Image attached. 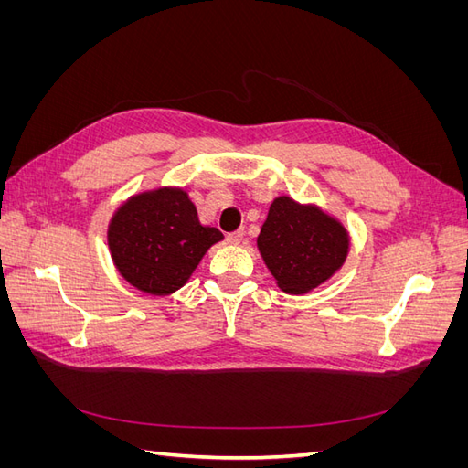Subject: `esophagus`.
I'll return each mask as SVG.
<instances>
[{
  "label": "esophagus",
  "mask_w": 468,
  "mask_h": 468,
  "mask_svg": "<svg viewBox=\"0 0 468 468\" xmlns=\"http://www.w3.org/2000/svg\"><path fill=\"white\" fill-rule=\"evenodd\" d=\"M242 238H244V230H236V232H230L229 236H226V242L238 246L239 242H242Z\"/></svg>",
  "instance_id": "1"
}]
</instances>
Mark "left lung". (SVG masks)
I'll return each instance as SVG.
<instances>
[{
    "label": "left lung",
    "mask_w": 468,
    "mask_h": 468,
    "mask_svg": "<svg viewBox=\"0 0 468 468\" xmlns=\"http://www.w3.org/2000/svg\"><path fill=\"white\" fill-rule=\"evenodd\" d=\"M258 250L281 291L303 294L328 281L344 265L349 234L316 205L277 197L258 236Z\"/></svg>",
    "instance_id": "1"
}]
</instances>
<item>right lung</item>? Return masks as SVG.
Returning a JSON list of instances; mask_svg holds the SVG:
<instances>
[{
  "label": "right lung",
  "instance_id": "obj_1",
  "mask_svg": "<svg viewBox=\"0 0 468 468\" xmlns=\"http://www.w3.org/2000/svg\"><path fill=\"white\" fill-rule=\"evenodd\" d=\"M222 239L203 226L189 195L160 187L131 197L112 215L109 251L119 273L138 291L164 296L186 285L207 250Z\"/></svg>",
  "mask_w": 468,
  "mask_h": 468
}]
</instances>
